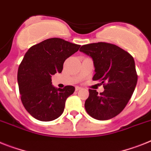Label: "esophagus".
Masks as SVG:
<instances>
[{"mask_svg":"<svg viewBox=\"0 0 151 151\" xmlns=\"http://www.w3.org/2000/svg\"><path fill=\"white\" fill-rule=\"evenodd\" d=\"M81 87H78H78H75V90H76V91H80V90H81Z\"/></svg>","mask_w":151,"mask_h":151,"instance_id":"1","label":"esophagus"}]
</instances>
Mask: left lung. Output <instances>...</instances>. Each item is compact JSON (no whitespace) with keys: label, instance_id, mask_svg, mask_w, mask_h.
<instances>
[{"label":"left lung","instance_id":"1","mask_svg":"<svg viewBox=\"0 0 151 151\" xmlns=\"http://www.w3.org/2000/svg\"><path fill=\"white\" fill-rule=\"evenodd\" d=\"M80 51L93 60V81L105 83L104 91L99 94L96 90H89L84 104L87 114L99 121L114 117L124 109L136 87L134 58L122 48L104 42L83 45Z\"/></svg>","mask_w":151,"mask_h":151}]
</instances>
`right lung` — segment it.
I'll return each instance as SVG.
<instances>
[{
  "instance_id": "add662e5",
  "label": "right lung",
  "mask_w": 151,
  "mask_h": 151,
  "mask_svg": "<svg viewBox=\"0 0 151 151\" xmlns=\"http://www.w3.org/2000/svg\"><path fill=\"white\" fill-rule=\"evenodd\" d=\"M80 47L63 39L50 38L32 46L25 54L19 66L17 82L23 105L35 119L54 121L63 114L66 100L75 88H57L52 84L51 76L61 73L64 62Z\"/></svg>"
}]
</instances>
